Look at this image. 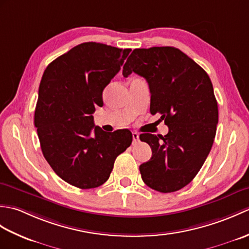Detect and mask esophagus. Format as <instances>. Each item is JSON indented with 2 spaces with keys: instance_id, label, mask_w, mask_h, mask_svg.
I'll return each mask as SVG.
<instances>
[{
  "instance_id": "34e87169",
  "label": "esophagus",
  "mask_w": 249,
  "mask_h": 249,
  "mask_svg": "<svg viewBox=\"0 0 249 249\" xmlns=\"http://www.w3.org/2000/svg\"><path fill=\"white\" fill-rule=\"evenodd\" d=\"M133 140H134L135 143H136V142L139 141V134L136 133V131H134V133H133Z\"/></svg>"
}]
</instances>
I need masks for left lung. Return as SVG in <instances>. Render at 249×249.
<instances>
[{
  "label": "left lung",
  "instance_id": "8db88e82",
  "mask_svg": "<svg viewBox=\"0 0 249 249\" xmlns=\"http://www.w3.org/2000/svg\"><path fill=\"white\" fill-rule=\"evenodd\" d=\"M143 77L150 88L152 114L160 113L169 127L166 136L142 134L152 149L140 165L143 182L160 193H173L197 176L212 149L218 107L208 73L174 47L135 49L123 67Z\"/></svg>",
  "mask_w": 249,
  "mask_h": 249
}]
</instances>
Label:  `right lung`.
I'll return each mask as SVG.
<instances>
[{
    "label": "right lung",
    "mask_w": 249,
    "mask_h": 249,
    "mask_svg": "<svg viewBox=\"0 0 249 249\" xmlns=\"http://www.w3.org/2000/svg\"><path fill=\"white\" fill-rule=\"evenodd\" d=\"M130 49L83 43L52 61L41 78L34 124L50 167L81 189L103 185L114 160L131 144L128 129L113 133L94 125L95 107Z\"/></svg>",
    "instance_id": "right-lung-1"
}]
</instances>
